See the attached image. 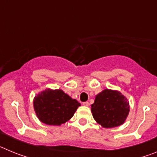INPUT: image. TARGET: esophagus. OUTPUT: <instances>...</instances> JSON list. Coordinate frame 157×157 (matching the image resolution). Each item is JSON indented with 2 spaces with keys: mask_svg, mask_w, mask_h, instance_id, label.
I'll return each instance as SVG.
<instances>
[{
  "mask_svg": "<svg viewBox=\"0 0 157 157\" xmlns=\"http://www.w3.org/2000/svg\"><path fill=\"white\" fill-rule=\"evenodd\" d=\"M82 105H84V106H90V103H89L88 101H86V102H83Z\"/></svg>",
  "mask_w": 157,
  "mask_h": 157,
  "instance_id": "esophagus-1",
  "label": "esophagus"
}]
</instances>
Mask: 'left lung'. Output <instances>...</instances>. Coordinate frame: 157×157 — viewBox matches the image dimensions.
I'll list each match as a JSON object with an SVG mask.
<instances>
[{
    "label": "left lung",
    "mask_w": 157,
    "mask_h": 157,
    "mask_svg": "<svg viewBox=\"0 0 157 157\" xmlns=\"http://www.w3.org/2000/svg\"><path fill=\"white\" fill-rule=\"evenodd\" d=\"M130 111L127 98L119 91L106 89L96 96L91 105L94 120L105 128L122 125Z\"/></svg>",
    "instance_id": "8db88e82"
}]
</instances>
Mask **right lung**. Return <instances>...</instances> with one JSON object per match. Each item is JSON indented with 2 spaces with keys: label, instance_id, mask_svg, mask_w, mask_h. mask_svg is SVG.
<instances>
[{
  "label": "right lung",
  "instance_id": "1",
  "mask_svg": "<svg viewBox=\"0 0 157 157\" xmlns=\"http://www.w3.org/2000/svg\"><path fill=\"white\" fill-rule=\"evenodd\" d=\"M80 105L61 90L47 89L37 94L34 100L37 118L47 125L59 126L66 123Z\"/></svg>",
  "mask_w": 157,
  "mask_h": 157
}]
</instances>
